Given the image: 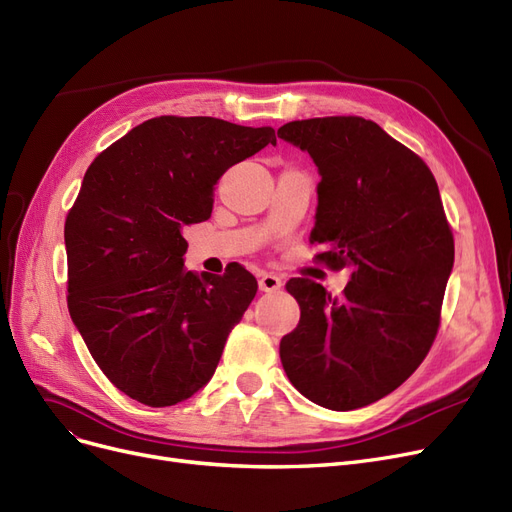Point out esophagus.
<instances>
[{
  "mask_svg": "<svg viewBox=\"0 0 512 512\" xmlns=\"http://www.w3.org/2000/svg\"><path fill=\"white\" fill-rule=\"evenodd\" d=\"M280 286H282V280L276 274H263L259 278V288L265 293H274V291H278Z\"/></svg>",
  "mask_w": 512,
  "mask_h": 512,
  "instance_id": "obj_1",
  "label": "esophagus"
}]
</instances>
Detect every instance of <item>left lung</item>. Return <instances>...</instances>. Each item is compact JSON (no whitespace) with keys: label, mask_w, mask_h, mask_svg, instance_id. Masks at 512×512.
I'll return each mask as SVG.
<instances>
[{"label":"left lung","mask_w":512,"mask_h":512,"mask_svg":"<svg viewBox=\"0 0 512 512\" xmlns=\"http://www.w3.org/2000/svg\"><path fill=\"white\" fill-rule=\"evenodd\" d=\"M278 138L309 152L320 173L311 242L343 297L314 280L286 282L301 309L280 341L291 383L328 410H355L395 391L425 360L439 328L454 238L431 169L362 117L286 123Z\"/></svg>","instance_id":"obj_1"}]
</instances>
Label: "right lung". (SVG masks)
I'll return each instance as SVG.
<instances>
[{"label":"right lung","mask_w":512,"mask_h":512,"mask_svg":"<svg viewBox=\"0 0 512 512\" xmlns=\"http://www.w3.org/2000/svg\"><path fill=\"white\" fill-rule=\"evenodd\" d=\"M268 144L272 127L157 117L87 169L64 224L69 311L108 381L136 402L165 408L203 389L253 301L242 265L224 276L184 268V228L209 219L219 177Z\"/></svg>","instance_id":"add662e5"}]
</instances>
